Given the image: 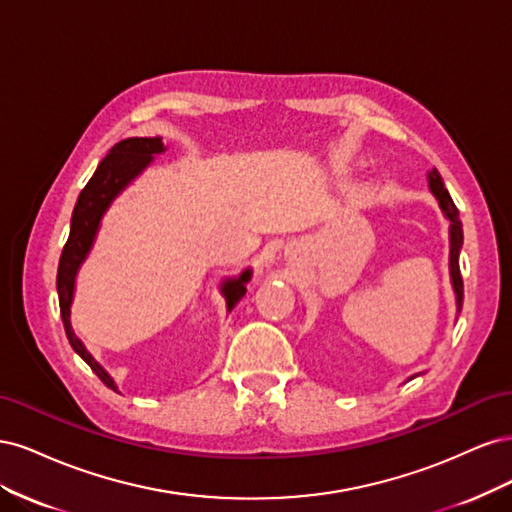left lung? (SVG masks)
<instances>
[{"mask_svg": "<svg viewBox=\"0 0 512 512\" xmlns=\"http://www.w3.org/2000/svg\"><path fill=\"white\" fill-rule=\"evenodd\" d=\"M427 179H429V190L433 192V196L438 198V205H440L442 213L446 215V220L451 222V228H448V235H451V258H448V267H451V282H453V290L457 294V309H459L461 299H463V280H461V271H459V250L463 245V228H461V220H459V211L453 203L451 194H448V190L444 188V181L436 168L431 170Z\"/></svg>", "mask_w": 512, "mask_h": 512, "instance_id": "obj_1", "label": "left lung"}]
</instances>
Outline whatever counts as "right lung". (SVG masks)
<instances>
[{
	"label": "right lung",
	"mask_w": 512,
	"mask_h": 512,
	"mask_svg": "<svg viewBox=\"0 0 512 512\" xmlns=\"http://www.w3.org/2000/svg\"><path fill=\"white\" fill-rule=\"evenodd\" d=\"M166 151L162 138H126V141L117 143L108 156L98 164L94 177L79 194L72 222H70V237L64 245V252L59 258L57 269V294H59V309L61 320H64V329L68 335V342L72 350L81 356V359L91 367V371L108 386V389L117 391L115 380L106 374V369L87 352L83 342L74 335L70 324V305L74 297V282L79 267L87 258L91 245H94L96 232L100 228L102 215L111 207L117 194L126 188V185L143 173V170L153 162V156ZM252 271L245 269L239 277H232L222 284V294L226 297L228 312L239 303V299L245 294V284L250 282Z\"/></svg>",
	"instance_id": "right-lung-1"
}]
</instances>
